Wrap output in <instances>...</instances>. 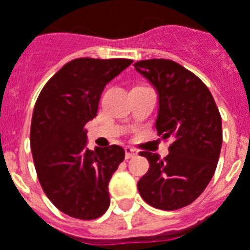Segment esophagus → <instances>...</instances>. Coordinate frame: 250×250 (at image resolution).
Returning a JSON list of instances; mask_svg holds the SVG:
<instances>
[{"instance_id":"1","label":"esophagus","mask_w":250,"mask_h":250,"mask_svg":"<svg viewBox=\"0 0 250 250\" xmlns=\"http://www.w3.org/2000/svg\"><path fill=\"white\" fill-rule=\"evenodd\" d=\"M125 158H127V160H130V158H134V157L138 154L137 150L132 149V147H125Z\"/></svg>"}]
</instances>
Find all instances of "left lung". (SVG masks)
I'll return each mask as SVG.
<instances>
[{
    "label": "left lung",
    "instance_id": "8db88e82",
    "mask_svg": "<svg viewBox=\"0 0 250 250\" xmlns=\"http://www.w3.org/2000/svg\"><path fill=\"white\" fill-rule=\"evenodd\" d=\"M134 67L158 95V135L173 139L164 160L157 153H141L150 167L138 181V191L155 208L177 210L198 199L215 173L222 119L208 88L181 64L146 59Z\"/></svg>",
    "mask_w": 250,
    "mask_h": 250
}]
</instances>
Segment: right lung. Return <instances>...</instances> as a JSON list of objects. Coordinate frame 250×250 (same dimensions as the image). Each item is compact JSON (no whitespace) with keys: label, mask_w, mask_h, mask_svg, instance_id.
<instances>
[{"label":"right lung","mask_w":250,"mask_h":250,"mask_svg":"<svg viewBox=\"0 0 250 250\" xmlns=\"http://www.w3.org/2000/svg\"><path fill=\"white\" fill-rule=\"evenodd\" d=\"M131 59L78 58L42 89L31 123L38 179L52 204L77 219H96L109 207L108 184L125 160L118 145L86 147L85 125L97 115L101 93Z\"/></svg>","instance_id":"obj_1"}]
</instances>
